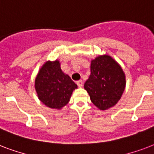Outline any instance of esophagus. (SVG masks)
<instances>
[{
	"instance_id": "obj_1",
	"label": "esophagus",
	"mask_w": 154,
	"mask_h": 154,
	"mask_svg": "<svg viewBox=\"0 0 154 154\" xmlns=\"http://www.w3.org/2000/svg\"><path fill=\"white\" fill-rule=\"evenodd\" d=\"M77 85H78V87H82V85H83V82H82V80H80V81H77Z\"/></svg>"
}]
</instances>
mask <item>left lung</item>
Masks as SVG:
<instances>
[{
  "label": "left lung",
  "mask_w": 154,
  "mask_h": 154,
  "mask_svg": "<svg viewBox=\"0 0 154 154\" xmlns=\"http://www.w3.org/2000/svg\"><path fill=\"white\" fill-rule=\"evenodd\" d=\"M91 73L84 85L91 101L101 110L114 106L125 87V77L118 64L108 55L91 61Z\"/></svg>",
  "instance_id": "8db88e82"
}]
</instances>
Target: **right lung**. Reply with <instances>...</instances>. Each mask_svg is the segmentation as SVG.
I'll list each match as a JSON object with an SVG mask.
<instances>
[{
    "instance_id": "right-lung-1",
    "label": "right lung",
    "mask_w": 154,
    "mask_h": 154,
    "mask_svg": "<svg viewBox=\"0 0 154 154\" xmlns=\"http://www.w3.org/2000/svg\"><path fill=\"white\" fill-rule=\"evenodd\" d=\"M77 88L69 76L61 71L58 60L47 61L35 80L38 98L52 109H61L67 105L72 91Z\"/></svg>"
}]
</instances>
